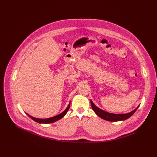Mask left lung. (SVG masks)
<instances>
[{"mask_svg": "<svg viewBox=\"0 0 157 157\" xmlns=\"http://www.w3.org/2000/svg\"><path fill=\"white\" fill-rule=\"evenodd\" d=\"M90 102H91V105L93 110L96 113L97 116H98L100 118L105 120L109 121H118L125 120L128 118H130L131 116H132L133 114L136 111V110L139 107V105L134 110L126 114H114V113H110L108 112H106L100 108H98L97 106H96L94 104L92 100H90Z\"/></svg>", "mask_w": 157, "mask_h": 157, "instance_id": "8db88e82", "label": "left lung"}]
</instances>
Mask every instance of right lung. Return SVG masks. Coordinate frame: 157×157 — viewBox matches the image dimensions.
I'll list each match as a JSON object with an SVG mask.
<instances>
[{"mask_svg":"<svg viewBox=\"0 0 157 157\" xmlns=\"http://www.w3.org/2000/svg\"><path fill=\"white\" fill-rule=\"evenodd\" d=\"M70 104H71V102H69L68 106L67 107V108H66L62 113H61L60 114L56 115V116L55 117H52V118H45V119H40V118H34L32 116H30V115L28 114L27 113V114L28 115V116L31 118L33 120H34L35 121L39 123H53L55 121H56L58 120H59L60 119L62 118L66 114V113H67V111H69V108H70Z\"/></svg>","mask_w":157,"mask_h":157,"instance_id":"right-lung-1","label":"right lung"}]
</instances>
